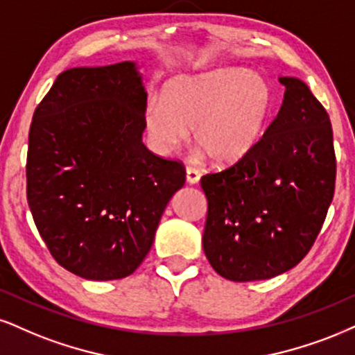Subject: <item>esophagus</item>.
I'll return each mask as SVG.
<instances>
[{
  "instance_id": "1",
  "label": "esophagus",
  "mask_w": 355,
  "mask_h": 355,
  "mask_svg": "<svg viewBox=\"0 0 355 355\" xmlns=\"http://www.w3.org/2000/svg\"><path fill=\"white\" fill-rule=\"evenodd\" d=\"M186 179H187V182H189V184H198L199 179H200L199 171L191 168V166H187V168H186Z\"/></svg>"
}]
</instances>
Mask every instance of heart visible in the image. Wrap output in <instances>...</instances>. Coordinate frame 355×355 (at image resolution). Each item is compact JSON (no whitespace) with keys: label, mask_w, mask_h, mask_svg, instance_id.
Here are the masks:
<instances>
[{"label":"heart","mask_w":355,"mask_h":355,"mask_svg":"<svg viewBox=\"0 0 355 355\" xmlns=\"http://www.w3.org/2000/svg\"><path fill=\"white\" fill-rule=\"evenodd\" d=\"M273 110V94L263 77L242 69H220L168 82L161 98L144 108L143 123L161 155L194 139L216 164H234L261 141Z\"/></svg>","instance_id":"heart-1"}]
</instances>
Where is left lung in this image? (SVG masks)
<instances>
[{
  "label": "left lung",
  "instance_id": "left-lung-1",
  "mask_svg": "<svg viewBox=\"0 0 355 355\" xmlns=\"http://www.w3.org/2000/svg\"><path fill=\"white\" fill-rule=\"evenodd\" d=\"M279 82L283 105L255 150L200 179L209 205L205 257L230 282L268 279L298 265L334 196L329 115L300 78Z\"/></svg>",
  "mask_w": 355,
  "mask_h": 355
}]
</instances>
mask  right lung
Masks as SVG:
<instances>
[{
    "label": "right lung",
    "mask_w": 355,
    "mask_h": 355,
    "mask_svg": "<svg viewBox=\"0 0 355 355\" xmlns=\"http://www.w3.org/2000/svg\"><path fill=\"white\" fill-rule=\"evenodd\" d=\"M146 92L133 62L59 73L34 112L26 196L51 255L85 279L125 278L150 252L181 161L141 141Z\"/></svg>",
    "instance_id": "right-lung-1"
}]
</instances>
